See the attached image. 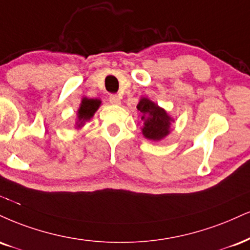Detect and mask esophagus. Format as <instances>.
<instances>
[{
    "label": "esophagus",
    "mask_w": 250,
    "mask_h": 250,
    "mask_svg": "<svg viewBox=\"0 0 250 250\" xmlns=\"http://www.w3.org/2000/svg\"><path fill=\"white\" fill-rule=\"evenodd\" d=\"M109 102L113 104H121V98L116 94H112L109 96Z\"/></svg>",
    "instance_id": "1"
}]
</instances>
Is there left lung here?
Wrapping results in <instances>:
<instances>
[{"label":"left lung","instance_id":"1","mask_svg":"<svg viewBox=\"0 0 250 250\" xmlns=\"http://www.w3.org/2000/svg\"><path fill=\"white\" fill-rule=\"evenodd\" d=\"M137 109L142 114V134L151 141H161L170 133L171 122L173 121L163 108L148 98H142L138 102Z\"/></svg>","mask_w":250,"mask_h":250}]
</instances>
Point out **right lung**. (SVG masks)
<instances>
[{"instance_id":"right-lung-1","label":"right lung","mask_w":250,"mask_h":250,"mask_svg":"<svg viewBox=\"0 0 250 250\" xmlns=\"http://www.w3.org/2000/svg\"><path fill=\"white\" fill-rule=\"evenodd\" d=\"M101 101L98 99L83 98L81 101L80 108L78 109V127H81L86 121H88L94 113L100 107Z\"/></svg>"}]
</instances>
